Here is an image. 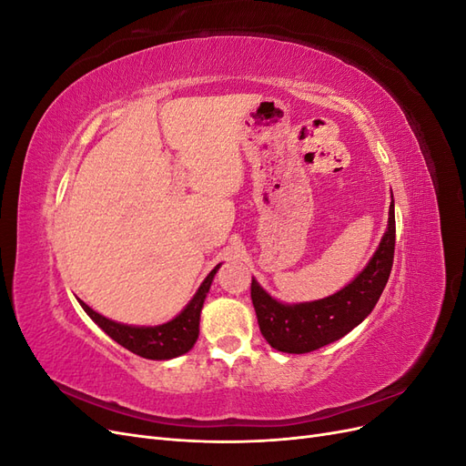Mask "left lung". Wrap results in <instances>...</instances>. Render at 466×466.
Returning <instances> with one entry per match:
<instances>
[{
	"label": "left lung",
	"mask_w": 466,
	"mask_h": 466,
	"mask_svg": "<svg viewBox=\"0 0 466 466\" xmlns=\"http://www.w3.org/2000/svg\"><path fill=\"white\" fill-rule=\"evenodd\" d=\"M394 200H390L387 231L368 266L329 298L305 303H281L252 278L250 298L266 342L286 354H307L340 340L368 319L383 293L394 258Z\"/></svg>",
	"instance_id": "1"
}]
</instances>
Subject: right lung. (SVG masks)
Masks as SVG:
<instances>
[{"label": "right lung", "mask_w": 466, "mask_h": 466, "mask_svg": "<svg viewBox=\"0 0 466 466\" xmlns=\"http://www.w3.org/2000/svg\"><path fill=\"white\" fill-rule=\"evenodd\" d=\"M219 266L221 264H218L214 270L206 276L198 291L194 293V298L175 319L157 324V327H134V324L116 322L103 317L101 313L93 311V309L83 301L79 299L77 301L96 327L103 329L112 340L118 342L126 350H130L134 354L142 356L146 360H173L187 354V351L194 348L196 340H198L200 313H202L204 301L208 298V291L211 288V281H214V276L219 270Z\"/></svg>", "instance_id": "obj_1"}]
</instances>
